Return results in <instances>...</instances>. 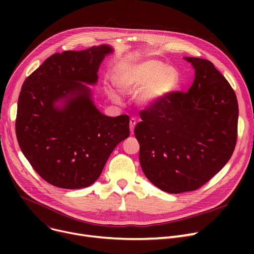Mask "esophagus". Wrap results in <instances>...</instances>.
Segmentation results:
<instances>
[{"label": "esophagus", "mask_w": 254, "mask_h": 254, "mask_svg": "<svg viewBox=\"0 0 254 254\" xmlns=\"http://www.w3.org/2000/svg\"><path fill=\"white\" fill-rule=\"evenodd\" d=\"M135 127H136V119H135L134 117H131V118L129 119V129H130L131 132L134 131Z\"/></svg>", "instance_id": "obj_1"}]
</instances>
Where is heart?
Returning <instances> with one entry per match:
<instances>
[{
  "label": "heart",
  "instance_id": "heart-1",
  "mask_svg": "<svg viewBox=\"0 0 254 254\" xmlns=\"http://www.w3.org/2000/svg\"><path fill=\"white\" fill-rule=\"evenodd\" d=\"M179 79V73L174 66L166 65L158 60L124 64L114 73V83L118 89L125 93L139 90L138 102L144 107L163 102L177 88Z\"/></svg>",
  "mask_w": 254,
  "mask_h": 254
}]
</instances>
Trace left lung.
<instances>
[{"mask_svg": "<svg viewBox=\"0 0 254 254\" xmlns=\"http://www.w3.org/2000/svg\"><path fill=\"white\" fill-rule=\"evenodd\" d=\"M185 60L195 69L189 91L142 110L134 130L145 176L170 193L196 190L215 176L238 136V101L228 80L210 61Z\"/></svg>", "mask_w": 254, "mask_h": 254, "instance_id": "8db88e82", "label": "left lung"}]
</instances>
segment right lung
Masks as SVG:
<instances>
[{
  "label": "right lung",
  "instance_id": "obj_1",
  "mask_svg": "<svg viewBox=\"0 0 254 254\" xmlns=\"http://www.w3.org/2000/svg\"><path fill=\"white\" fill-rule=\"evenodd\" d=\"M108 45L49 57L22 84L15 120L19 147L38 175L64 190L87 188L101 175L117 144L129 136L127 115L109 117L93 105ZM63 99V109L55 103Z\"/></svg>",
  "mask_w": 254,
  "mask_h": 254
}]
</instances>
